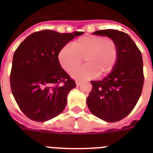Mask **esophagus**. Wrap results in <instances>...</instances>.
<instances>
[{
  "mask_svg": "<svg viewBox=\"0 0 153 153\" xmlns=\"http://www.w3.org/2000/svg\"><path fill=\"white\" fill-rule=\"evenodd\" d=\"M75 83H76V86H79L80 84H81V81H79V80H76V82H75Z\"/></svg>",
  "mask_w": 153,
  "mask_h": 153,
  "instance_id": "34e87169",
  "label": "esophagus"
}]
</instances>
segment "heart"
I'll return each instance as SVG.
<instances>
[{
  "instance_id": "1",
  "label": "heart",
  "mask_w": 153,
  "mask_h": 153,
  "mask_svg": "<svg viewBox=\"0 0 153 153\" xmlns=\"http://www.w3.org/2000/svg\"><path fill=\"white\" fill-rule=\"evenodd\" d=\"M118 47L114 40L99 36H85L75 39L71 47L65 45L58 53V60L62 69L71 72L82 62L88 63L72 73L78 79H92L97 75L106 76L116 67Z\"/></svg>"
}]
</instances>
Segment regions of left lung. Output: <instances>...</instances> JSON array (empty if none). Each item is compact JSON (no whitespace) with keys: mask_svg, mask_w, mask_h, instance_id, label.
Returning <instances> with one entry per match:
<instances>
[{"mask_svg":"<svg viewBox=\"0 0 153 153\" xmlns=\"http://www.w3.org/2000/svg\"><path fill=\"white\" fill-rule=\"evenodd\" d=\"M108 36L118 47V60L105 79L91 81L92 90L86 98L90 111L107 122H116L130 114L141 94L144 85L141 52L128 34L114 29L93 33Z\"/></svg>","mask_w":153,"mask_h":153,"instance_id":"8db88e82","label":"left lung"}]
</instances>
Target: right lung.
I'll return each instance as SVG.
<instances>
[{
	"label": "right lung",
	"mask_w": 153,
	"mask_h": 153,
	"mask_svg": "<svg viewBox=\"0 0 153 153\" xmlns=\"http://www.w3.org/2000/svg\"><path fill=\"white\" fill-rule=\"evenodd\" d=\"M83 33L43 30L28 36L16 48L11 90L18 106L29 119L44 122L63 111L67 94L76 84L60 66L58 53Z\"/></svg>",
	"instance_id": "1"
}]
</instances>
